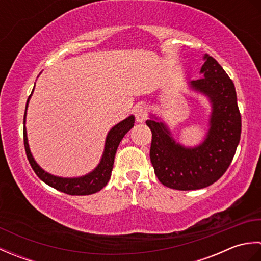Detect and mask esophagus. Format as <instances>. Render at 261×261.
<instances>
[{"label": "esophagus", "instance_id": "34e87169", "mask_svg": "<svg viewBox=\"0 0 261 261\" xmlns=\"http://www.w3.org/2000/svg\"><path fill=\"white\" fill-rule=\"evenodd\" d=\"M135 114H136V121L138 123H143L147 119V114H146V110L143 107H138L135 110Z\"/></svg>", "mask_w": 261, "mask_h": 261}]
</instances>
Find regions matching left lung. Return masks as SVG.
Returning a JSON list of instances; mask_svg holds the SVG:
<instances>
[{
  "label": "left lung",
  "instance_id": "obj_1",
  "mask_svg": "<svg viewBox=\"0 0 261 261\" xmlns=\"http://www.w3.org/2000/svg\"><path fill=\"white\" fill-rule=\"evenodd\" d=\"M201 79L187 83L188 90L207 98V130L196 146H184L173 137L162 116L149 114L152 134L150 160L163 185L178 191L207 187L218 180L234 157L241 136V115L233 82L216 60L205 54Z\"/></svg>",
  "mask_w": 261,
  "mask_h": 261
}]
</instances>
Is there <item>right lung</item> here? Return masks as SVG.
Segmentation results:
<instances>
[{"instance_id":"1","label":"right lung","mask_w":261,"mask_h":261,"mask_svg":"<svg viewBox=\"0 0 261 261\" xmlns=\"http://www.w3.org/2000/svg\"><path fill=\"white\" fill-rule=\"evenodd\" d=\"M33 91H35V87H33V90L25 104L23 118V141L28 160H29L31 167L35 170L36 175L43 182H46L47 185L54 187L55 190H57L59 192L69 194V195H90V194H94L101 191L102 188L108 184L111 178V173H112L114 164V157L121 140L123 139V137L135 125V115L127 116L126 119L122 120L119 123H116L114 126L111 127L110 131L108 132L107 138H105V145L101 160H99L96 167L92 171L79 177L56 176L48 173V171L42 169L40 166L38 165L36 159L32 156L29 142H28L25 119L28 105H29Z\"/></svg>"}]
</instances>
